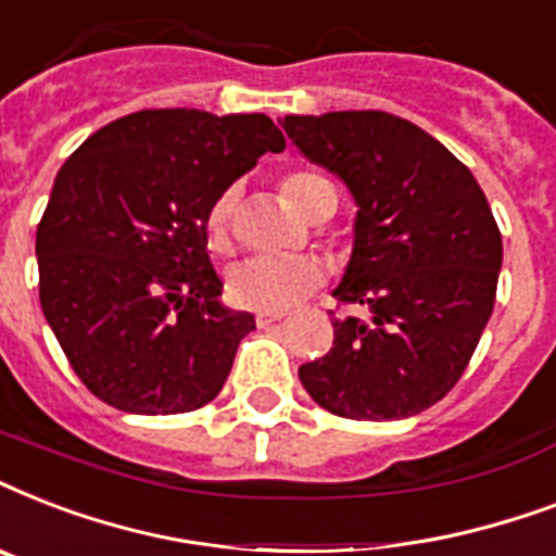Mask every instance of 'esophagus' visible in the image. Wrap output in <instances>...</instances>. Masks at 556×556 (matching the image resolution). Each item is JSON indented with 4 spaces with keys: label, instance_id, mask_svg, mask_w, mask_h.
<instances>
[{
    "label": "esophagus",
    "instance_id": "obj_1",
    "mask_svg": "<svg viewBox=\"0 0 556 556\" xmlns=\"http://www.w3.org/2000/svg\"><path fill=\"white\" fill-rule=\"evenodd\" d=\"M277 320H282V314H265V312L256 314V326H260V329H265V326H270V323H277Z\"/></svg>",
    "mask_w": 556,
    "mask_h": 556
}]
</instances>
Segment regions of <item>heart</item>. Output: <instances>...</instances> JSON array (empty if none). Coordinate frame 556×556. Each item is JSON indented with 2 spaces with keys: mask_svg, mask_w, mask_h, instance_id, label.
Wrapping results in <instances>:
<instances>
[{
  "mask_svg": "<svg viewBox=\"0 0 556 556\" xmlns=\"http://www.w3.org/2000/svg\"><path fill=\"white\" fill-rule=\"evenodd\" d=\"M329 185L326 178L312 169H294L279 181V192L288 207L305 213L308 199L317 187ZM236 192L225 190L207 210L204 233L210 251L225 253L230 248V218H233ZM326 268L317 256L308 253H288V256H251L236 262L227 274V296L242 308L265 314H279L296 305L323 286Z\"/></svg>",
  "mask_w": 556,
  "mask_h": 556,
  "instance_id": "heart-1",
  "label": "heart"
}]
</instances>
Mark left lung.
<instances>
[{
	"mask_svg": "<svg viewBox=\"0 0 556 556\" xmlns=\"http://www.w3.org/2000/svg\"><path fill=\"white\" fill-rule=\"evenodd\" d=\"M279 124L357 204L334 296L366 314L331 320L329 352L300 366L305 392L355 421L424 413L456 387L496 300L502 236L482 187L444 143L389 112Z\"/></svg>",
	"mask_w": 556,
	"mask_h": 556,
	"instance_id": "obj_1",
	"label": "left lung"
}]
</instances>
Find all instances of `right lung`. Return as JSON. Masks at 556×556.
Wrapping results in <instances>:
<instances>
[{
	"label": "right lung",
	"mask_w": 556,
	"mask_h": 556,
	"mask_svg": "<svg viewBox=\"0 0 556 556\" xmlns=\"http://www.w3.org/2000/svg\"><path fill=\"white\" fill-rule=\"evenodd\" d=\"M282 150L260 112L143 109L65 161L37 227L39 303L100 401L176 415L218 395L256 320L218 303L204 218L265 152Z\"/></svg>",
	"instance_id": "1"
}]
</instances>
